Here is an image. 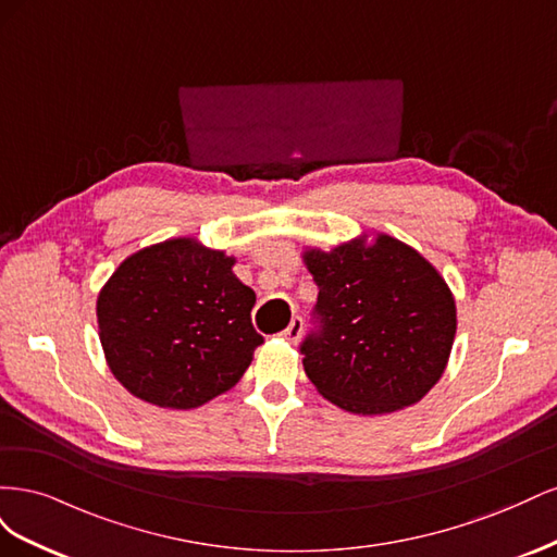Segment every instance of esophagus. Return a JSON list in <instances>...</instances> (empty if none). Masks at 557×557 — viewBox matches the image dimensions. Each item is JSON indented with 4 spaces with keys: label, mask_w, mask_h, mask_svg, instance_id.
Wrapping results in <instances>:
<instances>
[{
    "label": "esophagus",
    "mask_w": 557,
    "mask_h": 557,
    "mask_svg": "<svg viewBox=\"0 0 557 557\" xmlns=\"http://www.w3.org/2000/svg\"><path fill=\"white\" fill-rule=\"evenodd\" d=\"M301 330H305V320H301L299 315H295L290 320V325L281 332V336H283V339H288L290 344H295L299 336H301Z\"/></svg>",
    "instance_id": "1"
}]
</instances>
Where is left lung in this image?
I'll use <instances>...</instances> for the list:
<instances>
[{
    "mask_svg": "<svg viewBox=\"0 0 557 557\" xmlns=\"http://www.w3.org/2000/svg\"><path fill=\"white\" fill-rule=\"evenodd\" d=\"M305 260L318 301L299 352L318 393L367 416L423 399L455 336V301L436 269L387 234Z\"/></svg>",
    "mask_w": 557,
    "mask_h": 557,
    "instance_id": "1",
    "label": "left lung"
}]
</instances>
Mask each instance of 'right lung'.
<instances>
[{"mask_svg":"<svg viewBox=\"0 0 557 557\" xmlns=\"http://www.w3.org/2000/svg\"><path fill=\"white\" fill-rule=\"evenodd\" d=\"M221 250L172 239L129 256L97 299L99 342L132 395L195 409L237 383L264 339L256 293Z\"/></svg>","mask_w":557,"mask_h":557,"instance_id":"obj_1","label":"right lung"}]
</instances>
